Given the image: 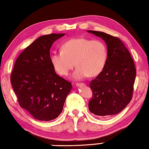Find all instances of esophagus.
Segmentation results:
<instances>
[{
	"mask_svg": "<svg viewBox=\"0 0 149 149\" xmlns=\"http://www.w3.org/2000/svg\"><path fill=\"white\" fill-rule=\"evenodd\" d=\"M77 86H85V83H77L76 84Z\"/></svg>",
	"mask_w": 149,
	"mask_h": 149,
	"instance_id": "esophagus-1",
	"label": "esophagus"
}]
</instances>
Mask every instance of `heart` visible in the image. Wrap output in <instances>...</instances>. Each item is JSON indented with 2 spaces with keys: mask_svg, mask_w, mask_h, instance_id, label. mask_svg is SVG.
I'll return each mask as SVG.
<instances>
[{
  "mask_svg": "<svg viewBox=\"0 0 149 149\" xmlns=\"http://www.w3.org/2000/svg\"><path fill=\"white\" fill-rule=\"evenodd\" d=\"M61 50L51 53V63L55 71L63 76L68 75L75 64L77 68L72 75L74 80L83 79L88 75H98L107 62L106 46L98 40L74 38L63 43Z\"/></svg>",
  "mask_w": 149,
  "mask_h": 149,
  "instance_id": "heart-1",
  "label": "heart"
}]
</instances>
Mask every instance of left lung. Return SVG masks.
I'll return each instance as SVG.
<instances>
[{"label": "left lung", "mask_w": 149, "mask_h": 149, "mask_svg": "<svg viewBox=\"0 0 149 149\" xmlns=\"http://www.w3.org/2000/svg\"><path fill=\"white\" fill-rule=\"evenodd\" d=\"M87 32L101 38L107 51L104 70L90 83L93 95L88 103L89 111L103 117L117 115L132 100L136 76L133 58L118 38L103 32Z\"/></svg>", "instance_id": "left-lung-1"}]
</instances>
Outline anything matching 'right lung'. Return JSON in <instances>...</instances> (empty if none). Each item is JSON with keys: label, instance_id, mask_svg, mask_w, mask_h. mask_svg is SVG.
Masks as SVG:
<instances>
[{"label": "right lung", "instance_id": "1", "mask_svg": "<svg viewBox=\"0 0 149 149\" xmlns=\"http://www.w3.org/2000/svg\"><path fill=\"white\" fill-rule=\"evenodd\" d=\"M65 34L40 36L16 60L10 81L20 106L36 119H55L63 109L72 83L56 74L50 49Z\"/></svg>", "mask_w": 149, "mask_h": 149}]
</instances>
